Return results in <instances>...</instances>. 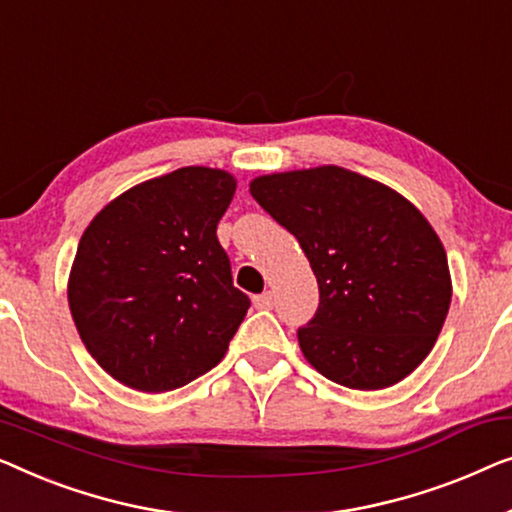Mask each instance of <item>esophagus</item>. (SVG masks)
Returning <instances> with one entry per match:
<instances>
[{
  "label": "esophagus",
  "instance_id": "esophagus-1",
  "mask_svg": "<svg viewBox=\"0 0 512 512\" xmlns=\"http://www.w3.org/2000/svg\"><path fill=\"white\" fill-rule=\"evenodd\" d=\"M253 304L255 308H259V311H269V308H273V294L271 292L257 294V297H253Z\"/></svg>",
  "mask_w": 512,
  "mask_h": 512
}]
</instances>
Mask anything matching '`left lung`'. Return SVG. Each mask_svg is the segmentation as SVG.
<instances>
[{"label": "left lung", "mask_w": 512, "mask_h": 512, "mask_svg": "<svg viewBox=\"0 0 512 512\" xmlns=\"http://www.w3.org/2000/svg\"><path fill=\"white\" fill-rule=\"evenodd\" d=\"M250 194L297 236L320 306L304 357L350 390H383L424 362L452 299L445 248L397 190L334 164L259 176Z\"/></svg>", "instance_id": "obj_1"}]
</instances>
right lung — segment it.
<instances>
[{
  "instance_id": "1",
  "label": "right lung",
  "mask_w": 512,
  "mask_h": 512,
  "mask_svg": "<svg viewBox=\"0 0 512 512\" xmlns=\"http://www.w3.org/2000/svg\"><path fill=\"white\" fill-rule=\"evenodd\" d=\"M234 192L227 171L183 167L129 187L83 232L71 318L118 383L169 392L225 357L250 308L215 234Z\"/></svg>"
}]
</instances>
